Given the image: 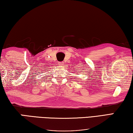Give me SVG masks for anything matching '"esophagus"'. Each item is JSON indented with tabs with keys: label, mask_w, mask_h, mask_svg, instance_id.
<instances>
[{
	"label": "esophagus",
	"mask_w": 133,
	"mask_h": 133,
	"mask_svg": "<svg viewBox=\"0 0 133 133\" xmlns=\"http://www.w3.org/2000/svg\"><path fill=\"white\" fill-rule=\"evenodd\" d=\"M58 65H59V66H63V62H58Z\"/></svg>",
	"instance_id": "obj_1"
}]
</instances>
